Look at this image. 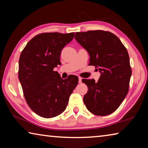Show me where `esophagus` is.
<instances>
[{
	"label": "esophagus",
	"instance_id": "1",
	"mask_svg": "<svg viewBox=\"0 0 148 148\" xmlns=\"http://www.w3.org/2000/svg\"><path fill=\"white\" fill-rule=\"evenodd\" d=\"M78 82H79V83L80 84V83H82V77H78Z\"/></svg>",
	"mask_w": 148,
	"mask_h": 148
}]
</instances>
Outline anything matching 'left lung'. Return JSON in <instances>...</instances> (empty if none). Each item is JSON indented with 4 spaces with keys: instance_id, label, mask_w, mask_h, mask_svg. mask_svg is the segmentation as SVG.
I'll use <instances>...</instances> for the list:
<instances>
[{
    "instance_id": "left-lung-1",
    "label": "left lung",
    "mask_w": 148,
    "mask_h": 148,
    "mask_svg": "<svg viewBox=\"0 0 148 148\" xmlns=\"http://www.w3.org/2000/svg\"><path fill=\"white\" fill-rule=\"evenodd\" d=\"M74 38L90 56V64L101 75L97 82L83 79L88 87L84 102L90 112L107 116L118 108L129 91L132 70L128 51L118 37L96 30L76 32Z\"/></svg>"
}]
</instances>
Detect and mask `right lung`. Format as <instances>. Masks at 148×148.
<instances>
[{
  "instance_id": "1",
  "label": "right lung",
  "mask_w": 148,
  "mask_h": 148,
  "mask_svg": "<svg viewBox=\"0 0 148 148\" xmlns=\"http://www.w3.org/2000/svg\"><path fill=\"white\" fill-rule=\"evenodd\" d=\"M74 32H44L30 40L21 51L18 77L25 99L37 115L44 118L63 112L78 77L61 79L53 69L61 63V50L74 38Z\"/></svg>"
}]
</instances>
